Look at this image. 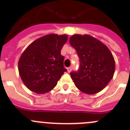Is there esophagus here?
<instances>
[{"mask_svg": "<svg viewBox=\"0 0 130 130\" xmlns=\"http://www.w3.org/2000/svg\"><path fill=\"white\" fill-rule=\"evenodd\" d=\"M67 70H68V73H70V72H71V70H72V68H71V67L68 68Z\"/></svg>", "mask_w": 130, "mask_h": 130, "instance_id": "obj_1", "label": "esophagus"}]
</instances>
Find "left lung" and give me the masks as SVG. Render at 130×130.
Instances as JSON below:
<instances>
[{
	"label": "left lung",
	"instance_id": "left-lung-1",
	"mask_svg": "<svg viewBox=\"0 0 130 130\" xmlns=\"http://www.w3.org/2000/svg\"><path fill=\"white\" fill-rule=\"evenodd\" d=\"M70 43L80 59L79 71L70 73L77 88L87 94L102 91L112 79L115 70V61L109 48L88 34H74Z\"/></svg>",
	"mask_w": 130,
	"mask_h": 130
}]
</instances>
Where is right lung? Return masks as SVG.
I'll return each mask as SVG.
<instances>
[{
  "instance_id": "add662e5",
  "label": "right lung",
  "mask_w": 130,
  "mask_h": 130,
  "mask_svg": "<svg viewBox=\"0 0 130 130\" xmlns=\"http://www.w3.org/2000/svg\"><path fill=\"white\" fill-rule=\"evenodd\" d=\"M68 38L66 34H47L34 40L23 52L18 70L24 85L30 90L45 94L57 85L66 71L60 51Z\"/></svg>"
}]
</instances>
